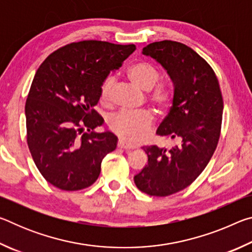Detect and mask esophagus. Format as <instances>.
Wrapping results in <instances>:
<instances>
[{
    "instance_id": "34e87169",
    "label": "esophagus",
    "mask_w": 252,
    "mask_h": 252,
    "mask_svg": "<svg viewBox=\"0 0 252 252\" xmlns=\"http://www.w3.org/2000/svg\"><path fill=\"white\" fill-rule=\"evenodd\" d=\"M118 148L125 149V150H131V149H133V147L130 146V144H127L126 141H123V140H119V141H118Z\"/></svg>"
}]
</instances>
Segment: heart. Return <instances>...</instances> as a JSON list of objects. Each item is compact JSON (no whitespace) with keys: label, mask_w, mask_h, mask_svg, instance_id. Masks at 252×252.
Returning a JSON list of instances; mask_svg holds the SVG:
<instances>
[{"label":"heart","mask_w":252,"mask_h":252,"mask_svg":"<svg viewBox=\"0 0 252 252\" xmlns=\"http://www.w3.org/2000/svg\"><path fill=\"white\" fill-rule=\"evenodd\" d=\"M129 79L143 90H149L148 100L160 111H167L174 101V89L165 80H160L161 73L158 67L148 61H138L131 64L126 71ZM114 76L108 75L102 81L99 99L103 104H109L112 99ZM155 118L150 111L138 112L120 111L108 118V127L114 134L127 143L134 144L143 141L152 129Z\"/></svg>","instance_id":"heart-1"}]
</instances>
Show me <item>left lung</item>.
<instances>
[{"label":"left lung","instance_id":"obj_1","mask_svg":"<svg viewBox=\"0 0 252 252\" xmlns=\"http://www.w3.org/2000/svg\"><path fill=\"white\" fill-rule=\"evenodd\" d=\"M142 53L161 63L173 81V104L157 134L180 144L170 150L143 147L148 164L134 183L149 195L168 197L189 187L210 161L221 133L223 100L215 71L189 46L164 40L148 44Z\"/></svg>","mask_w":252,"mask_h":252}]
</instances>
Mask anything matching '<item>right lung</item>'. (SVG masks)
Segmentation results:
<instances>
[{"label": "right lung", "instance_id": "1", "mask_svg": "<svg viewBox=\"0 0 252 252\" xmlns=\"http://www.w3.org/2000/svg\"><path fill=\"white\" fill-rule=\"evenodd\" d=\"M134 44L72 42L55 50L37 69L25 116L27 141L36 168L51 185L82 190L96 181L102 159L117 148V136L99 133L103 119L93 106L111 70L135 51Z\"/></svg>", "mask_w": 252, "mask_h": 252}]
</instances>
